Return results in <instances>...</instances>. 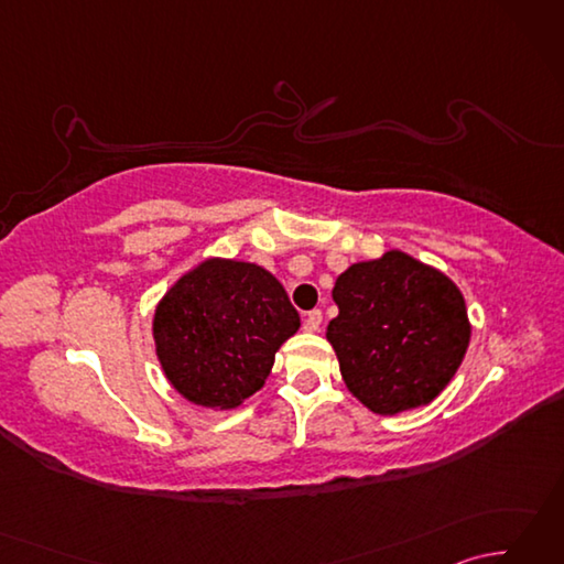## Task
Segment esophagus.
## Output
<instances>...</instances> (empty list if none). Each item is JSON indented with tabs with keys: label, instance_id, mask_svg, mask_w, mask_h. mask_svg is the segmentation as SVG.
<instances>
[{
	"label": "esophagus",
	"instance_id": "34e87169",
	"mask_svg": "<svg viewBox=\"0 0 564 564\" xmlns=\"http://www.w3.org/2000/svg\"><path fill=\"white\" fill-rule=\"evenodd\" d=\"M319 325H322V313H319V310H313V313L305 315V322H303V329L305 332L315 334V332H319Z\"/></svg>",
	"mask_w": 564,
	"mask_h": 564
}]
</instances>
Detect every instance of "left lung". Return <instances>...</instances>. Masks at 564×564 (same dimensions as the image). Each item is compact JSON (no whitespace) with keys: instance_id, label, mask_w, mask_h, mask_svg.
<instances>
[{"instance_id":"left-lung-1","label":"left lung","mask_w":564,"mask_h":564,"mask_svg":"<svg viewBox=\"0 0 564 564\" xmlns=\"http://www.w3.org/2000/svg\"><path fill=\"white\" fill-rule=\"evenodd\" d=\"M327 341L354 398L380 416L434 402L460 368L473 325L446 273L402 249L356 261L332 291Z\"/></svg>"}]
</instances>
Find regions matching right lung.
<instances>
[{
  "mask_svg": "<svg viewBox=\"0 0 564 564\" xmlns=\"http://www.w3.org/2000/svg\"><path fill=\"white\" fill-rule=\"evenodd\" d=\"M301 315L271 271L254 261L208 257L170 285L152 315L154 354L191 404L235 410L271 376L275 351Z\"/></svg>",
  "mask_w": 564,
  "mask_h": 564,
  "instance_id": "add662e5",
  "label": "right lung"
}]
</instances>
